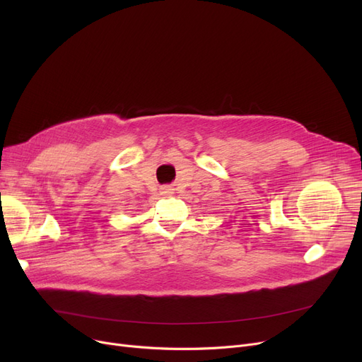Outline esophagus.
<instances>
[{
  "label": "esophagus",
  "instance_id": "esophagus-1",
  "mask_svg": "<svg viewBox=\"0 0 362 362\" xmlns=\"http://www.w3.org/2000/svg\"><path fill=\"white\" fill-rule=\"evenodd\" d=\"M160 194L161 195H171V194H173V189H171L170 186H161L160 187Z\"/></svg>",
  "mask_w": 362,
  "mask_h": 362
}]
</instances>
